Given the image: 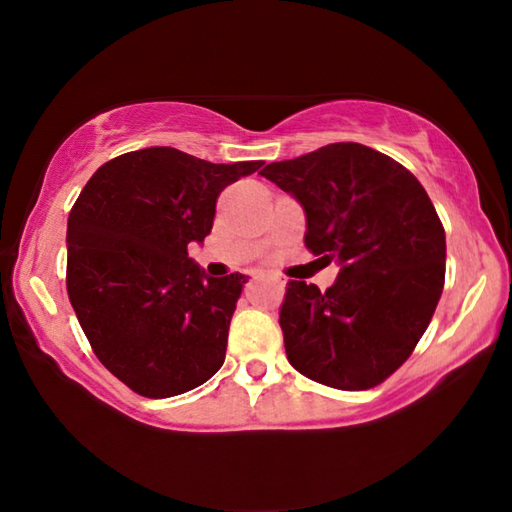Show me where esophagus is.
Segmentation results:
<instances>
[{"label":"esophagus","mask_w":512,"mask_h":512,"mask_svg":"<svg viewBox=\"0 0 512 512\" xmlns=\"http://www.w3.org/2000/svg\"><path fill=\"white\" fill-rule=\"evenodd\" d=\"M268 280H271V282L275 284V287H280V289H284V287H287V282H284L280 275H268Z\"/></svg>","instance_id":"1"}]
</instances>
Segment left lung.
Masks as SVG:
<instances>
[{
	"mask_svg": "<svg viewBox=\"0 0 512 512\" xmlns=\"http://www.w3.org/2000/svg\"><path fill=\"white\" fill-rule=\"evenodd\" d=\"M307 216L305 244L341 266L325 293L289 282L280 311L293 368L341 391L377 386L411 357L445 284V230L409 169L357 142L259 171Z\"/></svg>",
	"mask_w": 512,
	"mask_h": 512,
	"instance_id": "1",
	"label": "left lung"
}]
</instances>
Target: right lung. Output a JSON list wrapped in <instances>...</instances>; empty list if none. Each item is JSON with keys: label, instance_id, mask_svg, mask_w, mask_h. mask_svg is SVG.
<instances>
[{"label": "right lung", "instance_id": "obj_1", "mask_svg": "<svg viewBox=\"0 0 512 512\" xmlns=\"http://www.w3.org/2000/svg\"><path fill=\"white\" fill-rule=\"evenodd\" d=\"M262 164L151 146L103 164L76 198L69 302L99 361L135 393H187L223 366L248 275H207L187 246L210 235L223 187Z\"/></svg>", "mask_w": 512, "mask_h": 512}]
</instances>
